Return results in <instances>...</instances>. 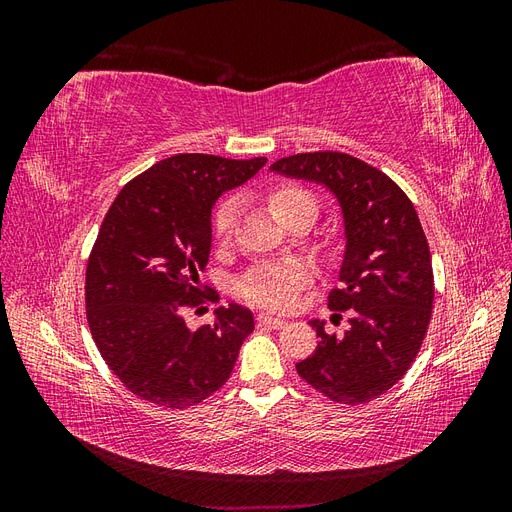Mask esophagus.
I'll return each instance as SVG.
<instances>
[{"mask_svg":"<svg viewBox=\"0 0 512 512\" xmlns=\"http://www.w3.org/2000/svg\"><path fill=\"white\" fill-rule=\"evenodd\" d=\"M256 322H258V327H267V329H282L284 324H286V320L273 318V316H269V314H258V316H256Z\"/></svg>","mask_w":512,"mask_h":512,"instance_id":"obj_1","label":"esophagus"}]
</instances>
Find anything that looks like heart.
I'll use <instances>...</instances> for the list:
<instances>
[{"mask_svg":"<svg viewBox=\"0 0 512 512\" xmlns=\"http://www.w3.org/2000/svg\"><path fill=\"white\" fill-rule=\"evenodd\" d=\"M273 213L284 224L297 218V215L309 213L316 220L318 203L314 194L305 190L299 183H280L267 194ZM239 220V198L226 196L213 209L211 228L213 237L220 243L230 241L232 232ZM312 280V273L303 262H284V265H262L247 273L241 284L239 294L252 305L273 309V312H286L292 309L299 299V292Z\"/></svg>","mask_w":512,"mask_h":512,"instance_id":"obj_1","label":"heart"}]
</instances>
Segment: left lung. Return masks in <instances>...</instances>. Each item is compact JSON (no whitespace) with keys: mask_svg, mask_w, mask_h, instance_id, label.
<instances>
[{"mask_svg":"<svg viewBox=\"0 0 512 512\" xmlns=\"http://www.w3.org/2000/svg\"><path fill=\"white\" fill-rule=\"evenodd\" d=\"M271 170L324 183L346 220L342 286L329 307L350 314V329L337 337L314 320L320 342L297 374L335 404H369L406 376L429 329L433 269L416 209L389 175L350 153H297Z\"/></svg>","mask_w":512,"mask_h":512,"instance_id":"obj_1","label":"left lung"}]
</instances>
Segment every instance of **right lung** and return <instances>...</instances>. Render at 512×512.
I'll return each instance as SVG.
<instances>
[{
	"label": "right lung",
	"mask_w": 512,
	"mask_h": 512,
	"mask_svg": "<svg viewBox=\"0 0 512 512\" xmlns=\"http://www.w3.org/2000/svg\"><path fill=\"white\" fill-rule=\"evenodd\" d=\"M265 162L179 153L123 185L104 215L85 271L89 331L108 369L149 404H203L226 384L254 331L252 312L237 303L215 309V324L198 331L183 314L220 301L200 280L211 207Z\"/></svg>",
	"instance_id": "right-lung-1"
}]
</instances>
